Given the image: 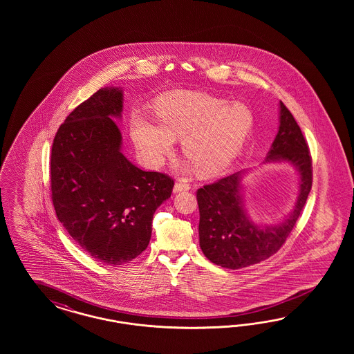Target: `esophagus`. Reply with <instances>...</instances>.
I'll use <instances>...</instances> for the list:
<instances>
[{
    "label": "esophagus",
    "instance_id": "1",
    "mask_svg": "<svg viewBox=\"0 0 354 354\" xmlns=\"http://www.w3.org/2000/svg\"><path fill=\"white\" fill-rule=\"evenodd\" d=\"M189 185L185 184V183H175L174 185V193L185 192V191H189Z\"/></svg>",
    "mask_w": 354,
    "mask_h": 354
}]
</instances>
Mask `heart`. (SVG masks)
<instances>
[{"label": "heart", "instance_id": "heart-1", "mask_svg": "<svg viewBox=\"0 0 354 354\" xmlns=\"http://www.w3.org/2000/svg\"><path fill=\"white\" fill-rule=\"evenodd\" d=\"M160 126L144 118L132 124V139L148 161L158 166L171 150L172 139L182 138L183 154L201 175L227 169L243 149L254 117L244 104L197 92H174L156 107Z\"/></svg>", "mask_w": 354, "mask_h": 354}]
</instances>
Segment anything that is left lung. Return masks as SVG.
<instances>
[{
	"label": "left lung",
	"mask_w": 354,
	"mask_h": 354,
	"mask_svg": "<svg viewBox=\"0 0 354 354\" xmlns=\"http://www.w3.org/2000/svg\"><path fill=\"white\" fill-rule=\"evenodd\" d=\"M263 163H288L299 175V191L290 214L272 225L256 223L243 198L241 170L197 191L200 210V247L222 268H247L275 254L296 225L311 189V158L297 122L279 102V129Z\"/></svg>",
	"instance_id": "obj_1"
}]
</instances>
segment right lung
Here are the masks:
<instances>
[{
    "mask_svg": "<svg viewBox=\"0 0 354 354\" xmlns=\"http://www.w3.org/2000/svg\"><path fill=\"white\" fill-rule=\"evenodd\" d=\"M123 89L105 86L74 109L57 131L50 157L58 221L89 256L122 265L149 244L156 210L174 180L144 171L122 153Z\"/></svg>",
    "mask_w": 354,
    "mask_h": 354,
    "instance_id": "obj_1",
    "label": "right lung"
}]
</instances>
